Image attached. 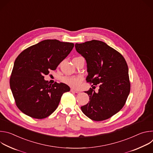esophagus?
Returning a JSON list of instances; mask_svg holds the SVG:
<instances>
[{"mask_svg": "<svg viewBox=\"0 0 153 153\" xmlns=\"http://www.w3.org/2000/svg\"><path fill=\"white\" fill-rule=\"evenodd\" d=\"M71 92L76 93H80V92H79V91L76 90H74V89H73V88H71Z\"/></svg>", "mask_w": 153, "mask_h": 153, "instance_id": "esophagus-1", "label": "esophagus"}]
</instances>
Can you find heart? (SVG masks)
<instances>
[{"label":"heart","mask_w":153,"mask_h":153,"mask_svg":"<svg viewBox=\"0 0 153 153\" xmlns=\"http://www.w3.org/2000/svg\"><path fill=\"white\" fill-rule=\"evenodd\" d=\"M82 80L83 77L80 75L76 76H65L62 78V81L65 83L73 87V88L78 87Z\"/></svg>","instance_id":"1"}]
</instances>
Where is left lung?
<instances>
[{
    "instance_id": "obj_1",
    "label": "left lung",
    "mask_w": 153,
    "mask_h": 153,
    "mask_svg": "<svg viewBox=\"0 0 153 153\" xmlns=\"http://www.w3.org/2000/svg\"><path fill=\"white\" fill-rule=\"evenodd\" d=\"M75 47L86 62L88 75L86 80L99 85L97 93L91 88L85 91L90 100L81 110L93 120L110 118L123 108L129 94L126 60L120 53L100 40L76 43Z\"/></svg>"
}]
</instances>
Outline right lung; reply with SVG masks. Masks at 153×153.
Wrapping results in <instances>:
<instances>
[{"instance_id":"right-lung-1","label":"right lung","mask_w":153,"mask_h":153,"mask_svg":"<svg viewBox=\"0 0 153 153\" xmlns=\"http://www.w3.org/2000/svg\"><path fill=\"white\" fill-rule=\"evenodd\" d=\"M74 45L73 43L47 39L28 47L17 56L10 85L16 105L22 112L41 119L56 110L62 94L70 88L63 83L49 85L44 75L55 70Z\"/></svg>"}]
</instances>
